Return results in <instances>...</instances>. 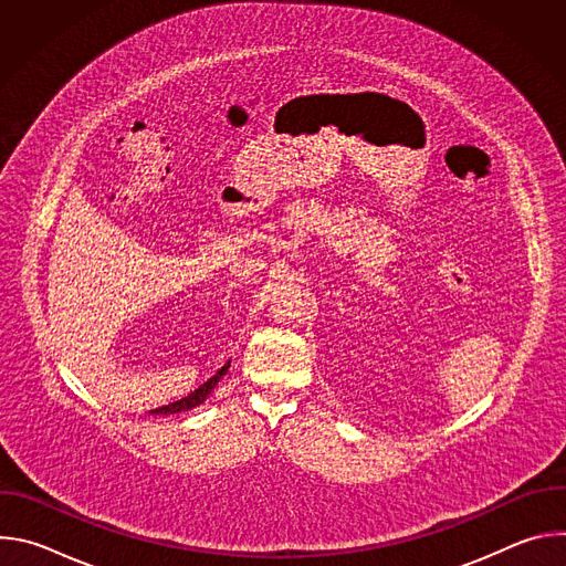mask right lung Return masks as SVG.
<instances>
[{"label": "right lung", "mask_w": 566, "mask_h": 566, "mask_svg": "<svg viewBox=\"0 0 566 566\" xmlns=\"http://www.w3.org/2000/svg\"><path fill=\"white\" fill-rule=\"evenodd\" d=\"M228 367H230V360L212 376V378H208L203 385H199L195 391H190L188 396H184V398H179V400H175V402H170V406H164V408H156V410H149V415H179V412H188V410H192V408H197V406H201V402L212 394V389L217 387V382L221 380V376H226V371H228Z\"/></svg>", "instance_id": "right-lung-1"}]
</instances>
